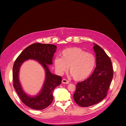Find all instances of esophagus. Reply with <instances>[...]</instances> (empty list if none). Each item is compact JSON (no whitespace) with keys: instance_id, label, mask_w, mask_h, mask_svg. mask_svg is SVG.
<instances>
[{"instance_id":"34e87169","label":"esophagus","mask_w":126,"mask_h":126,"mask_svg":"<svg viewBox=\"0 0 126 126\" xmlns=\"http://www.w3.org/2000/svg\"><path fill=\"white\" fill-rule=\"evenodd\" d=\"M62 83L63 84H69V81H67V80H66V79H63L62 80Z\"/></svg>"}]
</instances>
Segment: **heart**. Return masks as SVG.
Wrapping results in <instances>:
<instances>
[{
	"mask_svg": "<svg viewBox=\"0 0 126 126\" xmlns=\"http://www.w3.org/2000/svg\"><path fill=\"white\" fill-rule=\"evenodd\" d=\"M61 58L56 57L54 61L55 69L59 74L69 71L76 81L87 78L93 71L96 63L94 55L79 47H70L63 50Z\"/></svg>",
	"mask_w": 126,
	"mask_h": 126,
	"instance_id": "obj_1",
	"label": "heart"
}]
</instances>
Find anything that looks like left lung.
I'll list each match as a JSON object with an SVG mask.
<instances>
[{
  "instance_id": "1",
  "label": "left lung",
  "mask_w": 126,
  "mask_h": 126,
  "mask_svg": "<svg viewBox=\"0 0 126 126\" xmlns=\"http://www.w3.org/2000/svg\"><path fill=\"white\" fill-rule=\"evenodd\" d=\"M94 44L96 67L86 80L77 83L74 94L75 102L83 107L96 104L105 98L113 76L110 58L100 46Z\"/></svg>"
}]
</instances>
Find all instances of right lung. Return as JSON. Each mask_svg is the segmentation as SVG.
I'll return each mask as SVG.
<instances>
[{
	"instance_id": "1",
	"label": "right lung",
	"mask_w": 126,
	"mask_h": 126,
	"mask_svg": "<svg viewBox=\"0 0 126 126\" xmlns=\"http://www.w3.org/2000/svg\"><path fill=\"white\" fill-rule=\"evenodd\" d=\"M57 46L50 44L36 43L25 48L18 57L13 68V86L22 102L28 107L42 110L49 106L53 101V91L61 83L62 78L52 74L48 65L52 64V58ZM29 59L38 62L45 70L46 78L43 87L35 96L28 95L23 90L19 81V71L22 64Z\"/></svg>"
}]
</instances>
